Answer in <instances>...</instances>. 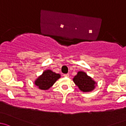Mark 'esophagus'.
<instances>
[{"label": "esophagus", "instance_id": "esophagus-1", "mask_svg": "<svg viewBox=\"0 0 126 126\" xmlns=\"http://www.w3.org/2000/svg\"><path fill=\"white\" fill-rule=\"evenodd\" d=\"M63 76H64V77H68V76H69V75H68V74H64V75H63Z\"/></svg>", "mask_w": 126, "mask_h": 126}]
</instances>
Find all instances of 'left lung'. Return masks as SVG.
<instances>
[{
    "label": "left lung",
    "mask_w": 126,
    "mask_h": 126,
    "mask_svg": "<svg viewBox=\"0 0 126 126\" xmlns=\"http://www.w3.org/2000/svg\"><path fill=\"white\" fill-rule=\"evenodd\" d=\"M73 81L81 91L85 93L93 91L97 85V82L83 71H79L74 76Z\"/></svg>",
    "instance_id": "left-lung-1"
}]
</instances>
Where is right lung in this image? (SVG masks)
<instances>
[{
    "label": "right lung",
    "mask_w": 126,
    "mask_h": 126,
    "mask_svg": "<svg viewBox=\"0 0 126 126\" xmlns=\"http://www.w3.org/2000/svg\"><path fill=\"white\" fill-rule=\"evenodd\" d=\"M61 78V75L53 72L51 70H46L35 79L34 84L38 89L47 90L53 85L57 80Z\"/></svg>",
    "instance_id": "obj_1"
}]
</instances>
